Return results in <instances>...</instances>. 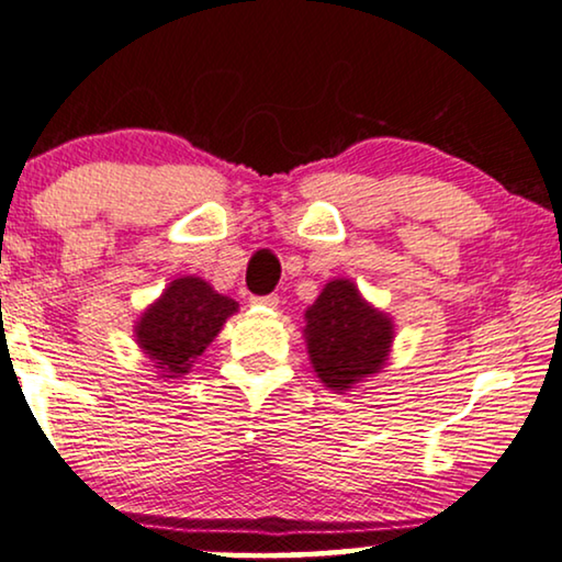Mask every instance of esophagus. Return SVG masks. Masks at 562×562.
Instances as JSON below:
<instances>
[{
	"mask_svg": "<svg viewBox=\"0 0 562 562\" xmlns=\"http://www.w3.org/2000/svg\"><path fill=\"white\" fill-rule=\"evenodd\" d=\"M251 303H255V305H265V307H278L280 297L274 295V292H270V295H255V297H251Z\"/></svg>",
	"mask_w": 562,
	"mask_h": 562,
	"instance_id": "34e87169",
	"label": "esophagus"
}]
</instances>
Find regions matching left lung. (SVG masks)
Here are the masks:
<instances>
[{"instance_id":"8db88e82","label":"left lung","mask_w":562,"mask_h":562,"mask_svg":"<svg viewBox=\"0 0 562 562\" xmlns=\"http://www.w3.org/2000/svg\"><path fill=\"white\" fill-rule=\"evenodd\" d=\"M305 321L307 353L330 390H349L384 367L392 323L363 303L353 282H328L321 297L307 307Z\"/></svg>"}]
</instances>
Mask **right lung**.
Segmentation results:
<instances>
[{
    "label": "right lung",
    "instance_id": "obj_1",
    "mask_svg": "<svg viewBox=\"0 0 562 562\" xmlns=\"http://www.w3.org/2000/svg\"><path fill=\"white\" fill-rule=\"evenodd\" d=\"M236 313L232 297L218 295L199 278H180L142 315L137 341L170 376L186 374L226 318Z\"/></svg>",
    "mask_w": 562,
    "mask_h": 562
}]
</instances>
